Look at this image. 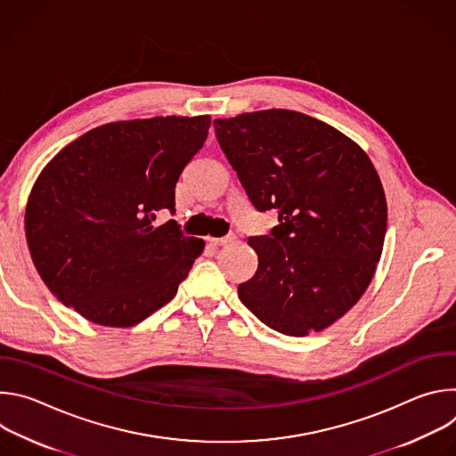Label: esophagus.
<instances>
[{
	"label": "esophagus",
	"mask_w": 456,
	"mask_h": 456,
	"mask_svg": "<svg viewBox=\"0 0 456 456\" xmlns=\"http://www.w3.org/2000/svg\"><path fill=\"white\" fill-rule=\"evenodd\" d=\"M234 240H236V236H234V234H229V236H225V238H209V243H211L213 247H224V245L232 243Z\"/></svg>",
	"instance_id": "34e87169"
}]
</instances>
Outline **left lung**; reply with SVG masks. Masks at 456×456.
I'll return each instance as SVG.
<instances>
[{
    "mask_svg": "<svg viewBox=\"0 0 456 456\" xmlns=\"http://www.w3.org/2000/svg\"><path fill=\"white\" fill-rule=\"evenodd\" d=\"M215 134L250 204L280 222L248 238L257 271L238 297L285 336L330 327L368 289L384 245L387 208L371 160L336 127L290 110L216 118Z\"/></svg>",
    "mask_w": 456,
    "mask_h": 456,
    "instance_id": "left-lung-1",
    "label": "left lung"
}]
</instances>
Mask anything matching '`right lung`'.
<instances>
[{"mask_svg":"<svg viewBox=\"0 0 456 456\" xmlns=\"http://www.w3.org/2000/svg\"><path fill=\"white\" fill-rule=\"evenodd\" d=\"M209 115L110 122L62 148L28 197L25 232L50 292L102 327H134L169 303L204 241L175 220V185Z\"/></svg>","mask_w":456,"mask_h":456,"instance_id":"obj_1","label":"right lung"}]
</instances>
